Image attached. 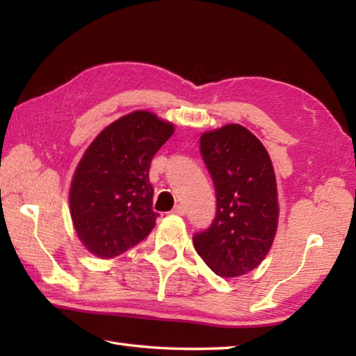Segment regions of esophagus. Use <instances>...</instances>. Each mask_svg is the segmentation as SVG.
<instances>
[{
	"label": "esophagus",
	"instance_id": "esophagus-1",
	"mask_svg": "<svg viewBox=\"0 0 356 356\" xmlns=\"http://www.w3.org/2000/svg\"><path fill=\"white\" fill-rule=\"evenodd\" d=\"M171 213L176 214V216H185L186 211H185V207H184V205H176V207L172 208Z\"/></svg>",
	"mask_w": 356,
	"mask_h": 356
}]
</instances>
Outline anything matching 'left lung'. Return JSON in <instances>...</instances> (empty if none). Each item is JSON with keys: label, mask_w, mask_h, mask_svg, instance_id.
Here are the masks:
<instances>
[{"label": "left lung", "mask_w": 356, "mask_h": 356, "mask_svg": "<svg viewBox=\"0 0 356 356\" xmlns=\"http://www.w3.org/2000/svg\"><path fill=\"white\" fill-rule=\"evenodd\" d=\"M200 154L216 188V217L193 243L214 274L245 275L264 260L278 223L274 166L263 143L237 124L203 133Z\"/></svg>", "instance_id": "1"}]
</instances>
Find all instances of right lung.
<instances>
[{
  "mask_svg": "<svg viewBox=\"0 0 356 356\" xmlns=\"http://www.w3.org/2000/svg\"><path fill=\"white\" fill-rule=\"evenodd\" d=\"M174 127L149 111H133L102 130L72 180L70 214L90 252L113 259L154 228L149 165Z\"/></svg>",
  "mask_w": 356,
  "mask_h": 356,
  "instance_id": "add662e5",
  "label": "right lung"
}]
</instances>
